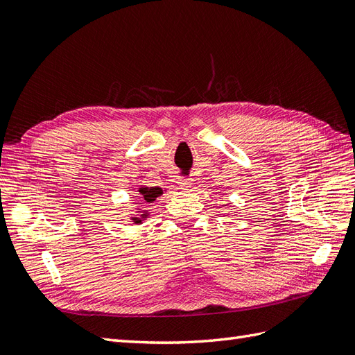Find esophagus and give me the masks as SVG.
<instances>
[{"mask_svg":"<svg viewBox=\"0 0 355 355\" xmlns=\"http://www.w3.org/2000/svg\"><path fill=\"white\" fill-rule=\"evenodd\" d=\"M178 186L181 189H189L192 186V178H178Z\"/></svg>","mask_w":355,"mask_h":355,"instance_id":"34e87169","label":"esophagus"}]
</instances>
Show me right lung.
Wrapping results in <instances>:
<instances>
[{"instance_id": "1", "label": "right lung", "mask_w": 355, "mask_h": 355, "mask_svg": "<svg viewBox=\"0 0 355 355\" xmlns=\"http://www.w3.org/2000/svg\"><path fill=\"white\" fill-rule=\"evenodd\" d=\"M139 195H141V201H144V204L145 202H153V201H156V198L159 196V195H162V189L160 187H141L139 189ZM144 214H139V216H133L130 220H133L135 223H142V220L145 219V217H147L148 214L145 213V211H142Z\"/></svg>"}]
</instances>
